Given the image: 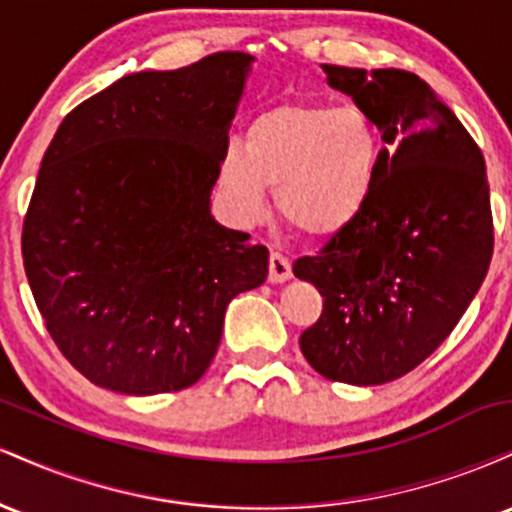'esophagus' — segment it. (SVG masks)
<instances>
[{
	"instance_id": "obj_1",
	"label": "esophagus",
	"mask_w": 512,
	"mask_h": 512,
	"mask_svg": "<svg viewBox=\"0 0 512 512\" xmlns=\"http://www.w3.org/2000/svg\"><path fill=\"white\" fill-rule=\"evenodd\" d=\"M291 279V260L284 255V252L272 250L269 255V281L272 284H284V281Z\"/></svg>"
}]
</instances>
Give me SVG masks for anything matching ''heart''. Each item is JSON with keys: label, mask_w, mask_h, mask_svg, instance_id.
<instances>
[{"label": "heart", "mask_w": 512, "mask_h": 512, "mask_svg": "<svg viewBox=\"0 0 512 512\" xmlns=\"http://www.w3.org/2000/svg\"><path fill=\"white\" fill-rule=\"evenodd\" d=\"M383 137L358 105L286 103L250 122L245 144L231 139L219 158V187L240 221L267 214V187L291 226L325 238L366 207L380 173Z\"/></svg>", "instance_id": "1"}]
</instances>
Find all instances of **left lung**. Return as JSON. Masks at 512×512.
<instances>
[{"mask_svg": "<svg viewBox=\"0 0 512 512\" xmlns=\"http://www.w3.org/2000/svg\"><path fill=\"white\" fill-rule=\"evenodd\" d=\"M322 72L387 146L366 207L293 264L325 298L298 342L325 378L383 385L426 361L477 296L493 255L489 180L477 142L416 74Z\"/></svg>", "mask_w": 512, "mask_h": 512, "instance_id": "1", "label": "left lung"}]
</instances>
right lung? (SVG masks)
I'll return each instance as SVG.
<instances>
[{"label":"right lung","instance_id":"1","mask_svg":"<svg viewBox=\"0 0 512 512\" xmlns=\"http://www.w3.org/2000/svg\"><path fill=\"white\" fill-rule=\"evenodd\" d=\"M255 57L137 72L62 120L23 221V267L50 337L93 385H195L223 315L269 252L211 216L219 158Z\"/></svg>","mask_w":512,"mask_h":512}]
</instances>
